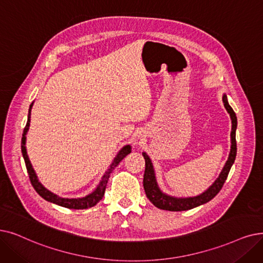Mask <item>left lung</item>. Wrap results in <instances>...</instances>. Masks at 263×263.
Listing matches in <instances>:
<instances>
[{
	"mask_svg": "<svg viewBox=\"0 0 263 263\" xmlns=\"http://www.w3.org/2000/svg\"><path fill=\"white\" fill-rule=\"evenodd\" d=\"M222 101H223L224 107L228 110V112L230 114V117L232 120L231 151H230L229 158H228V161L226 162V165L222 168L219 177L217 178L214 184L206 191L203 192L202 195L193 197V198H174V197H170V196L165 195V193H163L161 190L159 189V187L157 185L153 163L151 161L149 157H148L145 153H143V157L145 159V173H144V180H143L145 193H146L147 198L149 199V201L158 209L171 211V212H180V211L191 210L193 208L199 206V205L208 203L214 197H216L217 193L221 190L224 181L228 177V174H229V172H230V168L234 162L235 157H236L235 131H236V124H237L236 115H235L234 110L232 109V107L229 105V103H228L226 95L222 97Z\"/></svg>",
	"mask_w": 263,
	"mask_h": 263,
	"instance_id": "obj_1",
	"label": "left lung"
}]
</instances>
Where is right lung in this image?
<instances>
[{
    "instance_id": "obj_1",
    "label": "right lung",
    "mask_w": 263,
    "mask_h": 263,
    "mask_svg": "<svg viewBox=\"0 0 263 263\" xmlns=\"http://www.w3.org/2000/svg\"><path fill=\"white\" fill-rule=\"evenodd\" d=\"M32 105L33 104H31L30 108H29L28 121H27V124H26L25 130H24V135H22L21 152H22V156H24V159H25L27 171H28L30 181H31L33 188L35 189V191L39 193V195L43 199H45L46 201H49V202H52V203H54L57 205H60V206H63V208H66V209H71V210H86V209L95 206V205L97 203H99L100 200H102V198H103L104 193H105V189H106V185H107V180L109 178V175L111 174V172L114 171V168H115L119 164V162L121 161V160L125 156L131 153L130 145L124 146L122 149L119 152V154L116 156V158L114 159V161L110 164L109 168L107 170V172L104 174L103 178H102L100 185L98 186V188L92 193H91V195H89V196H87L85 198H82V199H64V198H60L58 196H55L54 193H52L49 190H47L39 181L37 176H36L35 172H34V170H33V167L31 165V162H30V160H29V157L27 155L26 134H27L28 130H29V125H30V116H31Z\"/></svg>"
}]
</instances>
